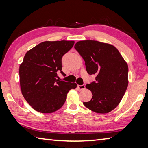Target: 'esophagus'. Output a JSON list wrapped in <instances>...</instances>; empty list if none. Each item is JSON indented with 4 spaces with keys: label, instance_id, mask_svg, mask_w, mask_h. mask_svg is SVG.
I'll list each match as a JSON object with an SVG mask.
<instances>
[{
    "label": "esophagus",
    "instance_id": "esophagus-1",
    "mask_svg": "<svg viewBox=\"0 0 148 148\" xmlns=\"http://www.w3.org/2000/svg\"><path fill=\"white\" fill-rule=\"evenodd\" d=\"M78 88L80 90H84L85 89V84H83V85H77Z\"/></svg>",
    "mask_w": 148,
    "mask_h": 148
}]
</instances>
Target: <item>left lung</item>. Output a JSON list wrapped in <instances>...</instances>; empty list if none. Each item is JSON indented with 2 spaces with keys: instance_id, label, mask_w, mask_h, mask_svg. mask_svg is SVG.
<instances>
[{
  "instance_id": "1",
  "label": "left lung",
  "mask_w": 148,
  "mask_h": 148,
  "mask_svg": "<svg viewBox=\"0 0 148 148\" xmlns=\"http://www.w3.org/2000/svg\"><path fill=\"white\" fill-rule=\"evenodd\" d=\"M74 48L85 62L88 73L96 75L95 81L86 85L92 92V98L83 104L97 113L111 112L118 106L127 90V63L117 48L110 44L81 40Z\"/></svg>"
}]
</instances>
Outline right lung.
Returning a JSON list of instances; mask_svg holds the SVG:
<instances>
[{
    "label": "right lung",
    "instance_id": "right-lung-1",
    "mask_svg": "<svg viewBox=\"0 0 148 148\" xmlns=\"http://www.w3.org/2000/svg\"><path fill=\"white\" fill-rule=\"evenodd\" d=\"M73 40L45 41L28 51L20 65L21 93L36 111L51 113L61 108L69 90L76 83L57 79L62 71V58L74 46Z\"/></svg>",
    "mask_w": 148,
    "mask_h": 148
}]
</instances>
